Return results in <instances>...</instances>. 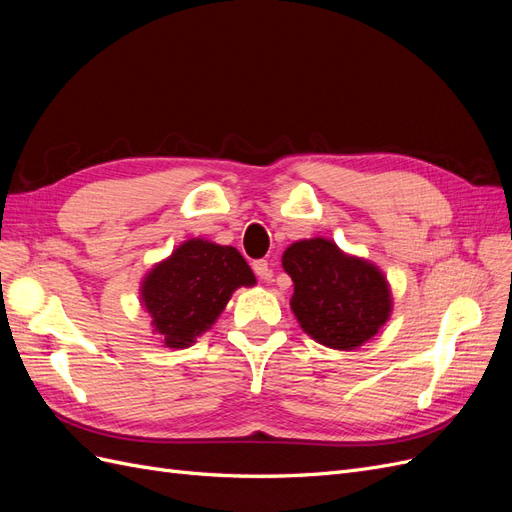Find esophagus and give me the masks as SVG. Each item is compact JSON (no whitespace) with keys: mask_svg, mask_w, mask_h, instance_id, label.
<instances>
[{"mask_svg":"<svg viewBox=\"0 0 512 512\" xmlns=\"http://www.w3.org/2000/svg\"><path fill=\"white\" fill-rule=\"evenodd\" d=\"M252 269H254V273L260 277L262 282H271L273 271H271L267 260H254V262H252Z\"/></svg>","mask_w":512,"mask_h":512,"instance_id":"obj_1","label":"esophagus"}]
</instances>
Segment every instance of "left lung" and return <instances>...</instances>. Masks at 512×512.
<instances>
[{
	"mask_svg": "<svg viewBox=\"0 0 512 512\" xmlns=\"http://www.w3.org/2000/svg\"><path fill=\"white\" fill-rule=\"evenodd\" d=\"M292 277L290 307L318 344L352 350L374 337L391 316V290L371 262L346 256L329 239H303L282 256Z\"/></svg>",
	"mask_w": 512,
	"mask_h": 512,
	"instance_id": "1",
	"label": "left lung"
}]
</instances>
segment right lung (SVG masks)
I'll return each mask as SVG.
<instances>
[{"label":"right lung","instance_id":"obj_1","mask_svg":"<svg viewBox=\"0 0 512 512\" xmlns=\"http://www.w3.org/2000/svg\"><path fill=\"white\" fill-rule=\"evenodd\" d=\"M256 277L230 245L190 239L153 267L141 286V301L166 348H188L224 312L239 286Z\"/></svg>","mask_w":512,"mask_h":512}]
</instances>
